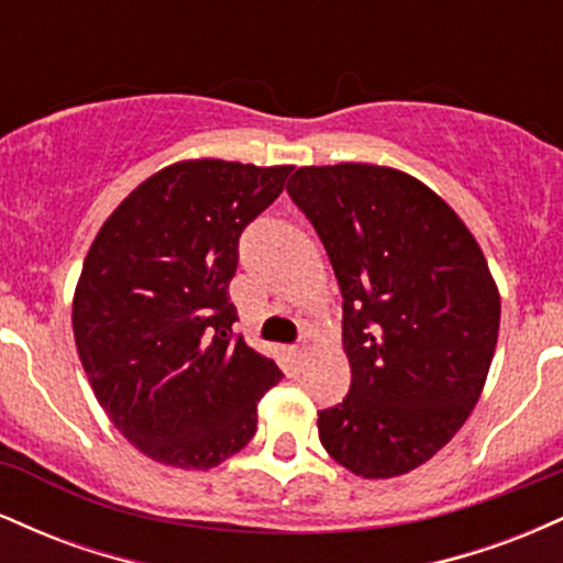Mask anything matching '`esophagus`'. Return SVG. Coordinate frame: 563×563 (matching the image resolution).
<instances>
[{
	"mask_svg": "<svg viewBox=\"0 0 563 563\" xmlns=\"http://www.w3.org/2000/svg\"><path fill=\"white\" fill-rule=\"evenodd\" d=\"M290 354H294L296 365H303V363H307V354H309V349H307V344H299V346H294V349H290Z\"/></svg>",
	"mask_w": 563,
	"mask_h": 563,
	"instance_id": "1",
	"label": "esophagus"
}]
</instances>
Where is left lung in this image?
<instances>
[{"label":"left lung","mask_w":563,"mask_h":563,"mask_svg":"<svg viewBox=\"0 0 563 563\" xmlns=\"http://www.w3.org/2000/svg\"><path fill=\"white\" fill-rule=\"evenodd\" d=\"M286 190L344 296L352 386L318 412L322 448L363 479L402 476L479 402L500 328L493 273L463 219L399 169L301 166Z\"/></svg>","instance_id":"obj_1"}]
</instances>
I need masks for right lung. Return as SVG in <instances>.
Instances as JSON below:
<instances>
[{"label":"right lung","instance_id":"right-lung-1","mask_svg":"<svg viewBox=\"0 0 563 563\" xmlns=\"http://www.w3.org/2000/svg\"><path fill=\"white\" fill-rule=\"evenodd\" d=\"M294 166L179 161L121 200L89 245L74 339L102 410L164 466L209 471L256 434V405L283 378L232 335L241 232Z\"/></svg>","mask_w":563,"mask_h":563}]
</instances>
